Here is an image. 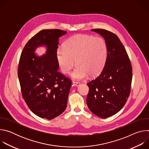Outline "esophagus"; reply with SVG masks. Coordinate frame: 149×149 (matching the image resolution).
Masks as SVG:
<instances>
[{
  "label": "esophagus",
  "instance_id": "1",
  "mask_svg": "<svg viewBox=\"0 0 149 149\" xmlns=\"http://www.w3.org/2000/svg\"><path fill=\"white\" fill-rule=\"evenodd\" d=\"M72 83H73V84L74 85V86H79V84H80V82H78V81H73L72 82Z\"/></svg>",
  "mask_w": 149,
  "mask_h": 149
}]
</instances>
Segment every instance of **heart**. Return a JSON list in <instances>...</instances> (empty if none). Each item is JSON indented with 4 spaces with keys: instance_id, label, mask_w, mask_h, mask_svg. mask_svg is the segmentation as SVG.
<instances>
[{
    "instance_id": "heart-1",
    "label": "heart",
    "mask_w": 149,
    "mask_h": 149,
    "mask_svg": "<svg viewBox=\"0 0 149 149\" xmlns=\"http://www.w3.org/2000/svg\"><path fill=\"white\" fill-rule=\"evenodd\" d=\"M108 48L105 40L101 37L88 35H77L69 38L58 48L56 57L61 71L71 73L72 78L80 79L87 74L95 76L101 72L107 58Z\"/></svg>"
}]
</instances>
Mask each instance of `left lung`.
Instances as JSON below:
<instances>
[{
    "mask_svg": "<svg viewBox=\"0 0 149 149\" xmlns=\"http://www.w3.org/2000/svg\"><path fill=\"white\" fill-rule=\"evenodd\" d=\"M105 40L108 53L100 74L88 81L87 104L90 111L101 118L118 113L128 99L132 81V67L127 51L118 37L102 29H91Z\"/></svg>",
    "mask_w": 149,
    "mask_h": 149,
    "instance_id": "8db88e82",
    "label": "left lung"
}]
</instances>
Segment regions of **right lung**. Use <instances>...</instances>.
Listing matches in <instances>:
<instances>
[{
	"instance_id": "1",
	"label": "right lung",
	"mask_w": 149,
	"mask_h": 149,
	"mask_svg": "<svg viewBox=\"0 0 149 149\" xmlns=\"http://www.w3.org/2000/svg\"><path fill=\"white\" fill-rule=\"evenodd\" d=\"M61 29H44L32 37L21 53L17 75L21 93L29 109L36 116L53 119L65 111L71 79L58 71L56 52L58 38L67 33ZM41 45L47 47L40 57L34 54Z\"/></svg>"
}]
</instances>
